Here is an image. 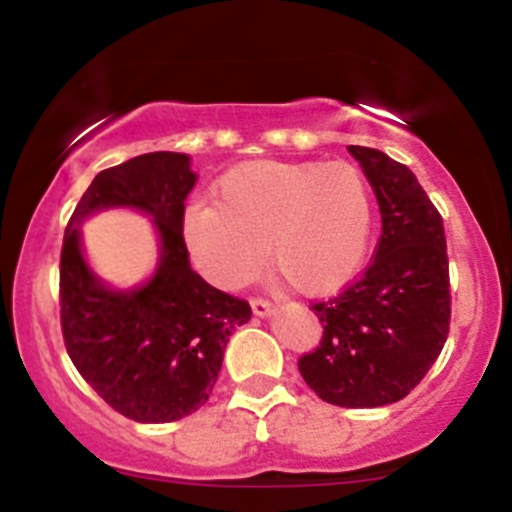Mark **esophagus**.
<instances>
[{
	"mask_svg": "<svg viewBox=\"0 0 512 512\" xmlns=\"http://www.w3.org/2000/svg\"><path fill=\"white\" fill-rule=\"evenodd\" d=\"M250 306H252V311H255L257 316H267L272 311V301L265 299V297H252Z\"/></svg>",
	"mask_w": 512,
	"mask_h": 512,
	"instance_id": "34e87169",
	"label": "esophagus"
}]
</instances>
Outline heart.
I'll use <instances>...</instances> for the list:
<instances>
[{
    "label": "heart",
    "instance_id": "obj_1",
    "mask_svg": "<svg viewBox=\"0 0 512 512\" xmlns=\"http://www.w3.org/2000/svg\"><path fill=\"white\" fill-rule=\"evenodd\" d=\"M218 203L186 208L184 238L203 277L242 287L270 262L309 297L358 274L373 228L370 188L348 161H247L218 181Z\"/></svg>",
    "mask_w": 512,
    "mask_h": 512
}]
</instances>
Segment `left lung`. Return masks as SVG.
Here are the masks:
<instances>
[{"instance_id":"1","label":"left lung","mask_w":512,"mask_h":512,"mask_svg":"<svg viewBox=\"0 0 512 512\" xmlns=\"http://www.w3.org/2000/svg\"><path fill=\"white\" fill-rule=\"evenodd\" d=\"M348 152L378 196L383 233L373 260L341 294L311 309L324 326L299 373L324 402L383 407L410 395L449 336L451 292L444 220L417 176L380 149Z\"/></svg>"}]
</instances>
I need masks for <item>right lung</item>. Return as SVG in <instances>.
<instances>
[{
  "label": "right lung",
  "mask_w": 512,
  "mask_h": 512,
  "mask_svg": "<svg viewBox=\"0 0 512 512\" xmlns=\"http://www.w3.org/2000/svg\"><path fill=\"white\" fill-rule=\"evenodd\" d=\"M193 186L186 154L152 152L110 166L83 193L63 235L66 351L85 383L134 422H174L206 405L230 333L252 316L245 299L220 292L191 270L184 201ZM110 205L139 207L160 230V270L134 293L102 288L79 252V220Z\"/></svg>",
  "instance_id": "1"
}]
</instances>
